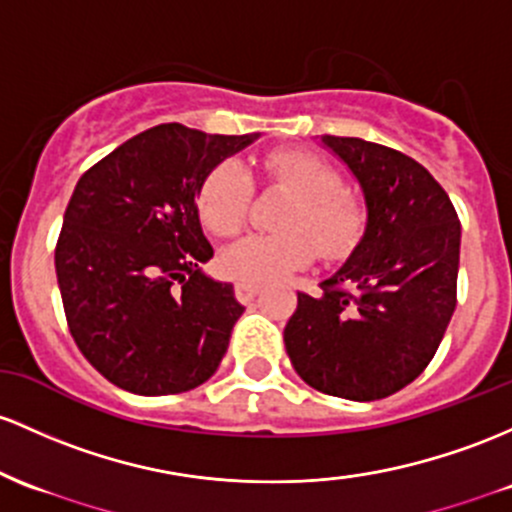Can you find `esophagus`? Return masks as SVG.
Here are the masks:
<instances>
[{"mask_svg":"<svg viewBox=\"0 0 512 512\" xmlns=\"http://www.w3.org/2000/svg\"><path fill=\"white\" fill-rule=\"evenodd\" d=\"M257 294H260V284L245 282V279H238V282H235V296H238L240 301H252Z\"/></svg>","mask_w":512,"mask_h":512,"instance_id":"esophagus-1","label":"esophagus"}]
</instances>
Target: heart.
<instances>
[{"label":"heart","mask_w":512,"mask_h":512,"mask_svg":"<svg viewBox=\"0 0 512 512\" xmlns=\"http://www.w3.org/2000/svg\"><path fill=\"white\" fill-rule=\"evenodd\" d=\"M265 174L296 196L282 218V233H252L230 243L221 262L245 282H272L306 267L318 255L335 262L350 255L367 226L355 194L342 192L340 172L303 150H279L265 160ZM252 179L243 167L221 165L206 177L199 209L211 233L228 238L243 228Z\"/></svg>","instance_id":"obj_1"}]
</instances>
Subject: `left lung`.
I'll return each mask as SVG.
<instances>
[{"label": "left lung", "instance_id": "8db88e82", "mask_svg": "<svg viewBox=\"0 0 512 512\" xmlns=\"http://www.w3.org/2000/svg\"><path fill=\"white\" fill-rule=\"evenodd\" d=\"M320 143L355 174L367 226L323 291L299 294L286 355L316 391L379 401L418 379L440 347L457 306L462 226L413 157L362 138Z\"/></svg>", "mask_w": 512, "mask_h": 512}]
</instances>
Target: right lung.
I'll return each mask as SVG.
<instances>
[{"label":"right lung","mask_w":512,"mask_h":512,"mask_svg":"<svg viewBox=\"0 0 512 512\" xmlns=\"http://www.w3.org/2000/svg\"><path fill=\"white\" fill-rule=\"evenodd\" d=\"M250 136L160 123L119 145L77 182L55 247L70 333L87 362L138 396L211 379L245 308L201 269L213 247L196 196Z\"/></svg>","instance_id":"obj_1"}]
</instances>
